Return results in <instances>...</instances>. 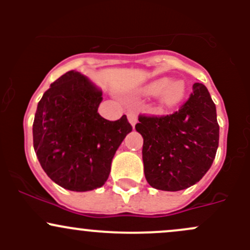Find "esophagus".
<instances>
[{
    "mask_svg": "<svg viewBox=\"0 0 250 250\" xmlns=\"http://www.w3.org/2000/svg\"><path fill=\"white\" fill-rule=\"evenodd\" d=\"M127 116H128V121H129V123L133 125V127H134V125H137V122H138L137 113H135L134 111H129Z\"/></svg>",
    "mask_w": 250,
    "mask_h": 250,
    "instance_id": "1",
    "label": "esophagus"
}]
</instances>
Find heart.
Returning a JSON list of instances; mask_svg holds the SVG:
<instances>
[{"instance_id": "heart-1", "label": "heart", "mask_w": 250, "mask_h": 250, "mask_svg": "<svg viewBox=\"0 0 250 250\" xmlns=\"http://www.w3.org/2000/svg\"><path fill=\"white\" fill-rule=\"evenodd\" d=\"M144 94H160V104L163 107H174L181 103L186 94V85L183 81H170L168 77H160L151 81L144 87Z\"/></svg>"}]
</instances>
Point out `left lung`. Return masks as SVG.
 <instances>
[{
	"mask_svg": "<svg viewBox=\"0 0 250 250\" xmlns=\"http://www.w3.org/2000/svg\"><path fill=\"white\" fill-rule=\"evenodd\" d=\"M144 173L152 188L180 191L209 170L219 146L215 104L207 87L195 83L188 102L167 116H139Z\"/></svg>",
	"mask_w": 250,
	"mask_h": 250,
	"instance_id": "obj_1",
	"label": "left lung"
}]
</instances>
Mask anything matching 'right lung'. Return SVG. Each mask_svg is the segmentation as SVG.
Segmentation results:
<instances>
[{
	"label": "right lung",
	"mask_w": 250,
	"mask_h": 250,
	"mask_svg": "<svg viewBox=\"0 0 250 250\" xmlns=\"http://www.w3.org/2000/svg\"><path fill=\"white\" fill-rule=\"evenodd\" d=\"M102 95L72 70L54 81L37 105L35 152L47 175L66 190L84 192L104 185L118 146L132 132L125 115L107 121L98 113Z\"/></svg>",
	"instance_id": "obj_1"
}]
</instances>
